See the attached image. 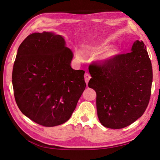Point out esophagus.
<instances>
[{
    "label": "esophagus",
    "instance_id": "34e87169",
    "mask_svg": "<svg viewBox=\"0 0 160 160\" xmlns=\"http://www.w3.org/2000/svg\"><path fill=\"white\" fill-rule=\"evenodd\" d=\"M91 75H90L88 73H85V74H84V80H85L86 83L88 84L89 80L91 79Z\"/></svg>",
    "mask_w": 160,
    "mask_h": 160
}]
</instances>
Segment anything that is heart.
<instances>
[{
  "label": "heart",
  "instance_id": "1",
  "mask_svg": "<svg viewBox=\"0 0 160 160\" xmlns=\"http://www.w3.org/2000/svg\"><path fill=\"white\" fill-rule=\"evenodd\" d=\"M109 47L108 45L106 43H103L101 45H99V46H95V47H88L87 48H85V52L87 53L88 55H96L99 54V53L103 52L104 51H105L106 49ZM116 51H109L108 52L106 53L105 55H103V58H108V57H109L111 56H113L116 54ZM78 57H79L80 59L82 58V55L80 53H78Z\"/></svg>",
  "mask_w": 160,
  "mask_h": 160
}]
</instances>
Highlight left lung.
<instances>
[{"mask_svg":"<svg viewBox=\"0 0 160 160\" xmlns=\"http://www.w3.org/2000/svg\"><path fill=\"white\" fill-rule=\"evenodd\" d=\"M130 52L115 55L88 68V87L97 93V115L101 124L120 129L142 116L148 106L153 80L151 60L142 41Z\"/></svg>","mask_w":160,"mask_h":160,"instance_id":"8db88e82","label":"left lung"}]
</instances>
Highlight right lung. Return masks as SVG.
<instances>
[{"mask_svg": "<svg viewBox=\"0 0 160 160\" xmlns=\"http://www.w3.org/2000/svg\"><path fill=\"white\" fill-rule=\"evenodd\" d=\"M64 38L35 32L19 47L12 73L15 99L24 115L44 126L70 118L86 88L84 71L73 69Z\"/></svg>", "mask_w": 160, "mask_h": 160, "instance_id": "1", "label": "right lung"}]
</instances>
